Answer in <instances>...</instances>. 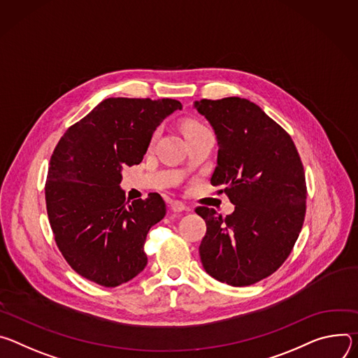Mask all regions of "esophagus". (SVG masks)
I'll list each match as a JSON object with an SVG mask.
<instances>
[{
    "label": "esophagus",
    "mask_w": 358,
    "mask_h": 358,
    "mask_svg": "<svg viewBox=\"0 0 358 358\" xmlns=\"http://www.w3.org/2000/svg\"><path fill=\"white\" fill-rule=\"evenodd\" d=\"M171 210H172L173 213H182V212H190V208H189L187 205H185L183 202L176 201V202H173V203L171 205Z\"/></svg>",
    "instance_id": "34e87169"
}]
</instances>
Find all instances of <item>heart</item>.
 <instances>
[{"instance_id": "heart-1", "label": "heart", "mask_w": 358, "mask_h": 358, "mask_svg": "<svg viewBox=\"0 0 358 358\" xmlns=\"http://www.w3.org/2000/svg\"><path fill=\"white\" fill-rule=\"evenodd\" d=\"M182 131H183L185 138H187L190 135L208 131V128L201 121H197V119H186V121L182 122ZM153 138H152V141H153Z\"/></svg>"}]
</instances>
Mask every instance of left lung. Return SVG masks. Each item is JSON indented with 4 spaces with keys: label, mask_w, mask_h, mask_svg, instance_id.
Listing matches in <instances>:
<instances>
[{
    "label": "left lung",
    "mask_w": 358,
    "mask_h": 358,
    "mask_svg": "<svg viewBox=\"0 0 358 358\" xmlns=\"http://www.w3.org/2000/svg\"><path fill=\"white\" fill-rule=\"evenodd\" d=\"M217 136L213 186H224L236 206L222 217L215 209L194 212L206 222L199 255L216 280L243 287L279 268L292 253L306 216V176L290 135L245 98L194 102Z\"/></svg>",
    "instance_id": "left-lung-1"
}]
</instances>
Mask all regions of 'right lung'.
<instances>
[{"label": "right lung", "mask_w": 358, "mask_h": 358, "mask_svg": "<svg viewBox=\"0 0 358 358\" xmlns=\"http://www.w3.org/2000/svg\"><path fill=\"white\" fill-rule=\"evenodd\" d=\"M176 99L108 98L66 129L45 182L48 220L66 263L103 287L138 275L148 263L149 229L166 215L159 193L127 201L122 168L142 162L156 127Z\"/></svg>", "instance_id": "1"}]
</instances>
